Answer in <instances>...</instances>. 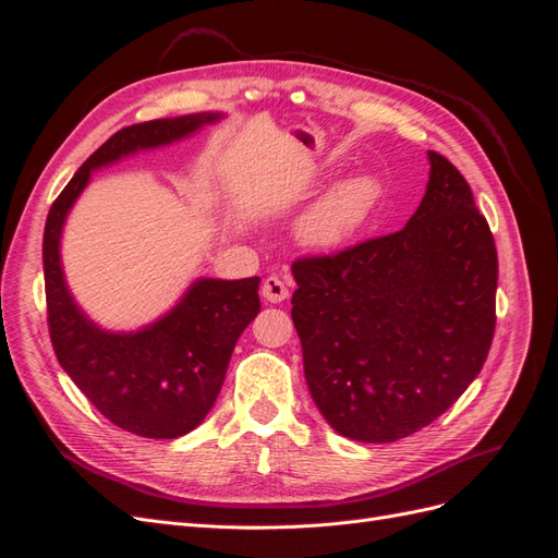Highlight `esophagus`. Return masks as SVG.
<instances>
[{
	"label": "esophagus",
	"mask_w": 558,
	"mask_h": 558,
	"mask_svg": "<svg viewBox=\"0 0 558 558\" xmlns=\"http://www.w3.org/2000/svg\"><path fill=\"white\" fill-rule=\"evenodd\" d=\"M260 295L272 302V305H277V302H283L286 298H289V289H286V283L279 279V277H267L260 286Z\"/></svg>",
	"instance_id": "34e87169"
}]
</instances>
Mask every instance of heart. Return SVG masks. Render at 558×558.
Instances as JSON below:
<instances>
[{
	"mask_svg": "<svg viewBox=\"0 0 558 558\" xmlns=\"http://www.w3.org/2000/svg\"><path fill=\"white\" fill-rule=\"evenodd\" d=\"M379 193L381 183L369 172H356L337 181L298 218V240L312 248L344 244L365 223Z\"/></svg>",
	"mask_w": 558,
	"mask_h": 558,
	"instance_id": "b5f03b06",
	"label": "heart"
}]
</instances>
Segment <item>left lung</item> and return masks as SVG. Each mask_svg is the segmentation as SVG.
<instances>
[{
	"label": "left lung",
	"mask_w": 558,
	"mask_h": 558,
	"mask_svg": "<svg viewBox=\"0 0 558 558\" xmlns=\"http://www.w3.org/2000/svg\"><path fill=\"white\" fill-rule=\"evenodd\" d=\"M428 162L424 199L402 230L291 267L310 393L349 440L384 445L428 426L492 349L494 234L461 172L435 150Z\"/></svg>",
	"instance_id": "8db88e82"
}]
</instances>
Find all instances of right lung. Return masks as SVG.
I'll list each match as a JSON object with an SVG mask.
<instances>
[{
    "label": "right lung",
    "instance_id": "add662e5",
    "mask_svg": "<svg viewBox=\"0 0 558 558\" xmlns=\"http://www.w3.org/2000/svg\"><path fill=\"white\" fill-rule=\"evenodd\" d=\"M221 118L226 113L202 111L118 130L64 185L44 228L48 328L62 369L111 424L154 440L191 433L214 408L232 349L260 312V279L199 277L154 324L107 330L81 310L66 286L62 230L93 172L140 150L189 140Z\"/></svg>",
    "mask_w": 558,
    "mask_h": 558
}]
</instances>
